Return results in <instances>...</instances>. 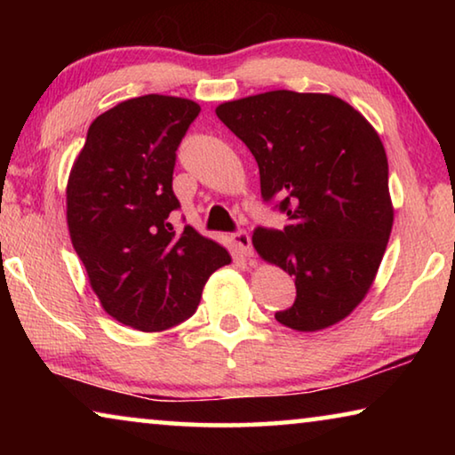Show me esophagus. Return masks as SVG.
Returning a JSON list of instances; mask_svg holds the SVG:
<instances>
[{"instance_id": "34e87169", "label": "esophagus", "mask_w": 455, "mask_h": 455, "mask_svg": "<svg viewBox=\"0 0 455 455\" xmlns=\"http://www.w3.org/2000/svg\"><path fill=\"white\" fill-rule=\"evenodd\" d=\"M230 238H233V244L236 246V251L241 252V255H244V257H251V255H252V244H251V236H249V233H246V230L238 228L236 233L230 235Z\"/></svg>"}]
</instances>
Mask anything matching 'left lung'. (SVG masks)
Listing matches in <instances>:
<instances>
[{"label":"left lung","instance_id":"left-lung-1","mask_svg":"<svg viewBox=\"0 0 455 455\" xmlns=\"http://www.w3.org/2000/svg\"><path fill=\"white\" fill-rule=\"evenodd\" d=\"M217 116L255 156L260 196L287 217L281 230L252 233L259 255L295 276V303L275 319L335 325L371 287L394 225L379 136L329 94L265 92L220 104Z\"/></svg>","mask_w":455,"mask_h":455}]
</instances>
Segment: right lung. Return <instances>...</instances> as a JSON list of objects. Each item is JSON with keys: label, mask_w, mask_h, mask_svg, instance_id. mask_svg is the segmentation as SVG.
I'll list each match as a JSON object with an SVG mask.
<instances>
[{"label": "right lung", "mask_w": 455, "mask_h": 455, "mask_svg": "<svg viewBox=\"0 0 455 455\" xmlns=\"http://www.w3.org/2000/svg\"><path fill=\"white\" fill-rule=\"evenodd\" d=\"M192 100L148 94L92 122L68 180V228L106 313L138 331H163L196 311L227 249L192 227L176 233V150L196 120Z\"/></svg>", "instance_id": "obj_1"}]
</instances>
